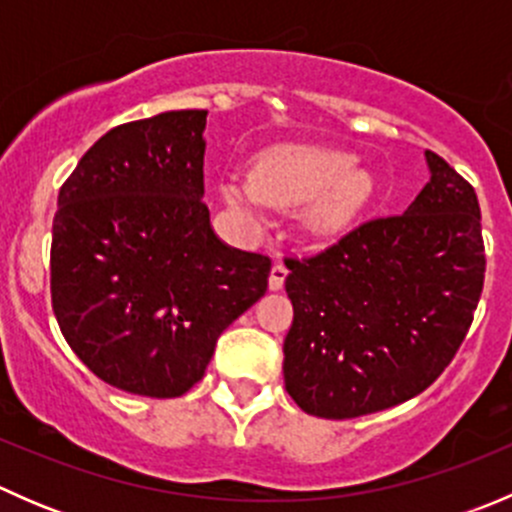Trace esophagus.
<instances>
[{"label":"esophagus","instance_id":"1","mask_svg":"<svg viewBox=\"0 0 512 512\" xmlns=\"http://www.w3.org/2000/svg\"><path fill=\"white\" fill-rule=\"evenodd\" d=\"M285 280H287V267L282 265V262H275V265H272V272H270V289H272V292H277V289L285 287Z\"/></svg>","mask_w":512,"mask_h":512}]
</instances>
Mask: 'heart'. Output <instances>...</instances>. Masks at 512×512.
Returning a JSON list of instances; mask_svg holds the SVG:
<instances>
[{
    "label": "heart",
    "instance_id": "obj_1",
    "mask_svg": "<svg viewBox=\"0 0 512 512\" xmlns=\"http://www.w3.org/2000/svg\"><path fill=\"white\" fill-rule=\"evenodd\" d=\"M354 163L352 153L339 148L282 146L260 158L252 178H227L223 195L252 220L267 205L297 208L312 200L309 227L327 235L352 223L374 193L371 175Z\"/></svg>",
    "mask_w": 512,
    "mask_h": 512
}]
</instances>
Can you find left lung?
<instances>
[{"instance_id":"obj_1","label":"left lung","mask_w":512,"mask_h":512,"mask_svg":"<svg viewBox=\"0 0 512 512\" xmlns=\"http://www.w3.org/2000/svg\"><path fill=\"white\" fill-rule=\"evenodd\" d=\"M406 213L285 257L294 319L285 389L319 418H356L426 391L471 329L485 280L476 190L433 151Z\"/></svg>"}]
</instances>
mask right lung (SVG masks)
Masks as SVG:
<instances>
[{"mask_svg":"<svg viewBox=\"0 0 512 512\" xmlns=\"http://www.w3.org/2000/svg\"><path fill=\"white\" fill-rule=\"evenodd\" d=\"M205 116L168 111L101 136L59 190L51 307L106 384L175 399L267 292L272 260L223 245L203 203Z\"/></svg>","mask_w":512,"mask_h":512,"instance_id":"1","label":"right lung"}]
</instances>
